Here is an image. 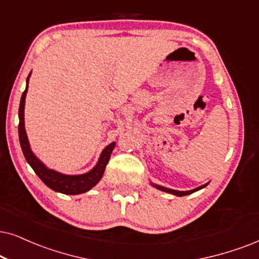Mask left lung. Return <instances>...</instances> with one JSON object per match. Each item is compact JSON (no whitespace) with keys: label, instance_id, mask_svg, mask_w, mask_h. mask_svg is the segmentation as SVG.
I'll return each mask as SVG.
<instances>
[{"label":"left lung","instance_id":"left-lung-1","mask_svg":"<svg viewBox=\"0 0 259 259\" xmlns=\"http://www.w3.org/2000/svg\"><path fill=\"white\" fill-rule=\"evenodd\" d=\"M152 185L154 186V188L161 190V191L168 192V194H172V195H176V196H186V195H190V194H192V192L198 191V190H201V189L204 188V186H207V184H204V185L199 186V188H196V189H194V190H190V191H178V190L167 189V188H165V186H161V185H156V184H152Z\"/></svg>","mask_w":259,"mask_h":259}]
</instances>
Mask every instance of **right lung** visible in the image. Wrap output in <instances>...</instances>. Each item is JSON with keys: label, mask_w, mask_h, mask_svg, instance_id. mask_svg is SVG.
<instances>
[{"label": "right lung", "mask_w": 259, "mask_h": 259, "mask_svg": "<svg viewBox=\"0 0 259 259\" xmlns=\"http://www.w3.org/2000/svg\"><path fill=\"white\" fill-rule=\"evenodd\" d=\"M31 76L29 73L27 80H26V90L21 96L20 106H19V140H20V146L24 153L26 161L29 163L33 171L35 172L39 178L41 179L45 185L49 186L54 191L61 192L65 195H78L83 194V192L91 190L93 186H96L100 182L101 177L105 172V167L109 162L111 153L116 146V143L112 142L106 147L100 154V158L98 160L97 165L91 169L90 172L83 173V175L69 176L63 175L54 169L48 168L47 166L39 160L37 156L32 152L31 147H29L27 134L25 130V119H24V110H25V99L26 94L28 90V80Z\"/></svg>", "instance_id": "right-lung-1"}]
</instances>
